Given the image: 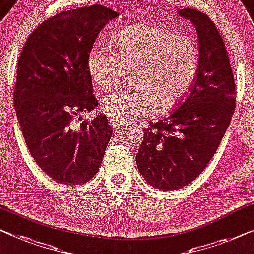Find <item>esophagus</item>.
<instances>
[{
  "instance_id": "34e87169",
  "label": "esophagus",
  "mask_w": 254,
  "mask_h": 254,
  "mask_svg": "<svg viewBox=\"0 0 254 254\" xmlns=\"http://www.w3.org/2000/svg\"><path fill=\"white\" fill-rule=\"evenodd\" d=\"M109 124H111V127H112L113 128H119V127H120L122 131H127V127L122 126V124H121L120 122H117V121L113 120V119L109 120Z\"/></svg>"
}]
</instances>
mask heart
<instances>
[{
  "label": "heart",
  "instance_id": "obj_1",
  "mask_svg": "<svg viewBox=\"0 0 254 254\" xmlns=\"http://www.w3.org/2000/svg\"><path fill=\"white\" fill-rule=\"evenodd\" d=\"M116 50L97 42L90 49L86 66L99 88L115 85L133 70L137 90H117L101 98L105 115L131 123L177 107L198 76L200 52L196 41L158 25H135L116 36Z\"/></svg>",
  "mask_w": 254,
  "mask_h": 254
}]
</instances>
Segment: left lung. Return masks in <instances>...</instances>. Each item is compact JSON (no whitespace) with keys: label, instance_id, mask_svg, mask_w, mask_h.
<instances>
[{"label":"left lung","instance_id":"obj_1","mask_svg":"<svg viewBox=\"0 0 254 254\" xmlns=\"http://www.w3.org/2000/svg\"><path fill=\"white\" fill-rule=\"evenodd\" d=\"M198 35V76L171 114L143 131L135 162L147 183L178 190L195 180L213 157L236 106L235 82L224 40L213 21L195 9L178 10Z\"/></svg>","mask_w":254,"mask_h":254}]
</instances>
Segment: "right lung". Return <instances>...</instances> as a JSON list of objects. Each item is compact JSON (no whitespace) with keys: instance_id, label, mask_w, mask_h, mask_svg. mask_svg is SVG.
<instances>
[{"instance_id":"right-lung-1","label":"right lung","mask_w":254,"mask_h":254,"mask_svg":"<svg viewBox=\"0 0 254 254\" xmlns=\"http://www.w3.org/2000/svg\"><path fill=\"white\" fill-rule=\"evenodd\" d=\"M116 11L100 4L57 13L30 34L18 59L13 104L34 161L59 184L81 185L103 162L113 128L104 114L71 126L98 106L86 58Z\"/></svg>"}]
</instances>
